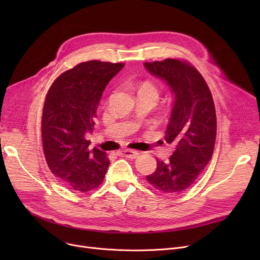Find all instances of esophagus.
Wrapping results in <instances>:
<instances>
[{
    "label": "esophagus",
    "mask_w": 260,
    "mask_h": 260,
    "mask_svg": "<svg viewBox=\"0 0 260 260\" xmlns=\"http://www.w3.org/2000/svg\"><path fill=\"white\" fill-rule=\"evenodd\" d=\"M119 155H122L124 157L131 158V159H136L139 156V153L137 151H133V149H123V151L118 152Z\"/></svg>",
    "instance_id": "34e87169"
}]
</instances>
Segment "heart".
Wrapping results in <instances>:
<instances>
[{
	"label": "heart",
	"mask_w": 260,
	"mask_h": 260,
	"mask_svg": "<svg viewBox=\"0 0 260 260\" xmlns=\"http://www.w3.org/2000/svg\"><path fill=\"white\" fill-rule=\"evenodd\" d=\"M138 92L152 93V94L156 95V97H158V89L153 83H151V82H143V83L139 86Z\"/></svg>",
	"instance_id": "obj_1"
}]
</instances>
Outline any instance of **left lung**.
<instances>
[{"label":"left lung","instance_id":"8db88e82","mask_svg":"<svg viewBox=\"0 0 260 260\" xmlns=\"http://www.w3.org/2000/svg\"><path fill=\"white\" fill-rule=\"evenodd\" d=\"M144 66L175 94L165 139L176 146L168 162L157 160L146 180L162 193L178 194L194 183L212 158L217 129L213 97L200 73L185 61L167 59Z\"/></svg>","mask_w":260,"mask_h":260}]
</instances>
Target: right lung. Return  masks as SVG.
I'll list each match as a JSON object with an SVG mask.
<instances>
[{
	"mask_svg": "<svg viewBox=\"0 0 260 260\" xmlns=\"http://www.w3.org/2000/svg\"><path fill=\"white\" fill-rule=\"evenodd\" d=\"M124 66L87 61L60 75L50 86L42 115V143L47 166L63 185L85 193L98 187L109 166L106 153L88 149L101 95Z\"/></svg>",
	"mask_w": 260,
	"mask_h": 260,
	"instance_id": "add662e5",
	"label": "right lung"
}]
</instances>
